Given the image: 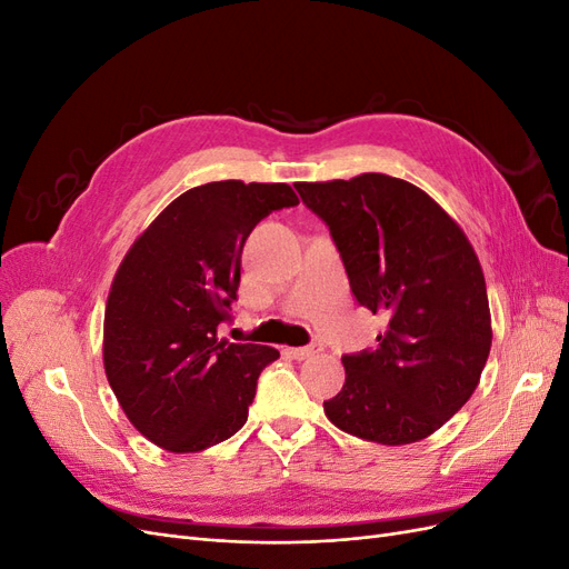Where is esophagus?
<instances>
[{"instance_id":"esophagus-1","label":"esophagus","mask_w":569,"mask_h":569,"mask_svg":"<svg viewBox=\"0 0 569 569\" xmlns=\"http://www.w3.org/2000/svg\"><path fill=\"white\" fill-rule=\"evenodd\" d=\"M287 351H289V356H291V358L306 360V358H311V356L320 353V351H322V347H320V343H311V347H299V349H287Z\"/></svg>"}]
</instances>
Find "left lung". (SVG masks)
<instances>
[{
    "mask_svg": "<svg viewBox=\"0 0 569 569\" xmlns=\"http://www.w3.org/2000/svg\"><path fill=\"white\" fill-rule=\"evenodd\" d=\"M295 187L330 228L356 301L387 316L375 349L341 356L347 382L325 401V416L385 446L429 437L468 403L491 349L472 244L432 197L399 178Z\"/></svg>",
    "mask_w": 569,
    "mask_h": 569,
    "instance_id": "obj_1",
    "label": "left lung"
}]
</instances>
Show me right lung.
<instances>
[{
    "mask_svg": "<svg viewBox=\"0 0 569 569\" xmlns=\"http://www.w3.org/2000/svg\"><path fill=\"white\" fill-rule=\"evenodd\" d=\"M297 203L284 182L187 189L120 263L104 316V368L128 420L161 449L203 451L247 422L258 375L280 351L218 341V325L232 320L247 237Z\"/></svg>",
    "mask_w": 569,
    "mask_h": 569,
    "instance_id": "add662e5",
    "label": "right lung"
}]
</instances>
